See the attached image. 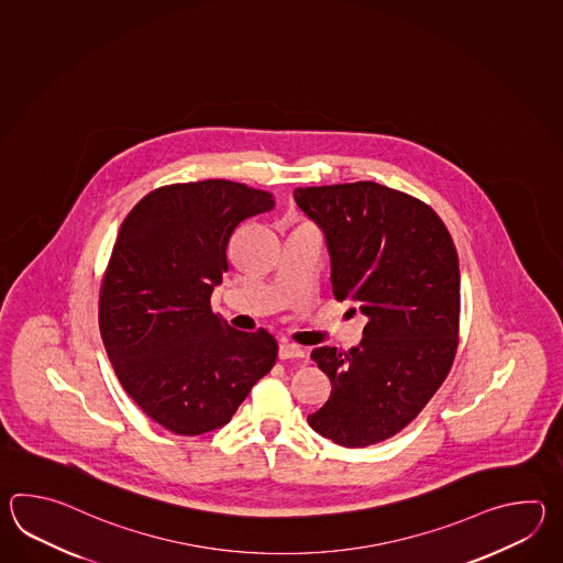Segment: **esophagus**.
<instances>
[{"instance_id":"1","label":"esophagus","mask_w":563,"mask_h":563,"mask_svg":"<svg viewBox=\"0 0 563 563\" xmlns=\"http://www.w3.org/2000/svg\"><path fill=\"white\" fill-rule=\"evenodd\" d=\"M279 358L282 360H301L306 358V352L296 344H289V342H282L279 344Z\"/></svg>"}]
</instances>
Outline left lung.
<instances>
[{
  "label": "left lung",
  "instance_id": "obj_1",
  "mask_svg": "<svg viewBox=\"0 0 563 563\" xmlns=\"http://www.w3.org/2000/svg\"><path fill=\"white\" fill-rule=\"evenodd\" d=\"M322 229L335 299L368 323L358 346L316 347L332 393L311 429L347 449L402 431L453 366L461 310L455 243L441 217L407 192L372 180L294 191Z\"/></svg>",
  "mask_w": 563,
  "mask_h": 563
}]
</instances>
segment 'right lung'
I'll return each instance as SVG.
<instances>
[{"mask_svg": "<svg viewBox=\"0 0 563 563\" xmlns=\"http://www.w3.org/2000/svg\"><path fill=\"white\" fill-rule=\"evenodd\" d=\"M272 209L269 192L209 179L148 192L120 225L100 334L122 388L167 431L221 429L276 364L274 335L240 332L211 311L233 231Z\"/></svg>", "mask_w": 563, "mask_h": 563, "instance_id": "obj_1", "label": "right lung"}]
</instances>
